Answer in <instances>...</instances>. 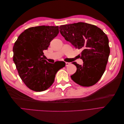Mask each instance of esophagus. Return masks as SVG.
Returning a JSON list of instances; mask_svg holds the SVG:
<instances>
[{
    "label": "esophagus",
    "instance_id": "esophagus-1",
    "mask_svg": "<svg viewBox=\"0 0 124 124\" xmlns=\"http://www.w3.org/2000/svg\"><path fill=\"white\" fill-rule=\"evenodd\" d=\"M70 62H66V66H68L69 64H70Z\"/></svg>",
    "mask_w": 124,
    "mask_h": 124
}]
</instances>
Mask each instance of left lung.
<instances>
[{
  "label": "left lung",
  "instance_id": "obj_1",
  "mask_svg": "<svg viewBox=\"0 0 124 124\" xmlns=\"http://www.w3.org/2000/svg\"><path fill=\"white\" fill-rule=\"evenodd\" d=\"M59 29L66 41L82 50L80 57L83 64L73 62L77 70L72 80L82 86L95 84L104 72L110 53L107 36L96 26L83 22L61 25Z\"/></svg>",
  "mask_w": 124,
  "mask_h": 124
}]
</instances>
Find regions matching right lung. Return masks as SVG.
<instances>
[{
    "instance_id": "right-lung-1",
    "label": "right lung",
    "mask_w": 124,
    "mask_h": 124,
    "mask_svg": "<svg viewBox=\"0 0 124 124\" xmlns=\"http://www.w3.org/2000/svg\"><path fill=\"white\" fill-rule=\"evenodd\" d=\"M58 26H39L26 29L18 37L13 47V62L25 85L35 92H42L54 83L61 67L44 59L43 51L59 33Z\"/></svg>"
}]
</instances>
